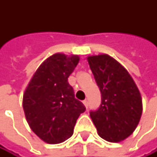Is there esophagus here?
Segmentation results:
<instances>
[{"label": "esophagus", "instance_id": "1", "mask_svg": "<svg viewBox=\"0 0 157 157\" xmlns=\"http://www.w3.org/2000/svg\"><path fill=\"white\" fill-rule=\"evenodd\" d=\"M83 104L85 105V106H86V108L88 107V101H87L86 100H85V101H83Z\"/></svg>", "mask_w": 157, "mask_h": 157}]
</instances>
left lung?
<instances>
[{
    "mask_svg": "<svg viewBox=\"0 0 157 157\" xmlns=\"http://www.w3.org/2000/svg\"><path fill=\"white\" fill-rule=\"evenodd\" d=\"M101 94V105L90 111L98 135L120 142L133 134L142 114V100L135 81L117 60L108 55L87 57Z\"/></svg>",
    "mask_w": 157,
    "mask_h": 157,
    "instance_id": "1",
    "label": "left lung"
}]
</instances>
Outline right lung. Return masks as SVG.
Returning a JSON list of instances; mask_svg holds the SVG:
<instances>
[{
    "instance_id": "1",
    "label": "right lung",
    "mask_w": 157,
    "mask_h": 157,
    "mask_svg": "<svg viewBox=\"0 0 157 157\" xmlns=\"http://www.w3.org/2000/svg\"><path fill=\"white\" fill-rule=\"evenodd\" d=\"M79 60L75 55L55 53L39 66L24 91L26 121L46 143L57 144L70 138L77 119L86 111L68 82Z\"/></svg>"
}]
</instances>
